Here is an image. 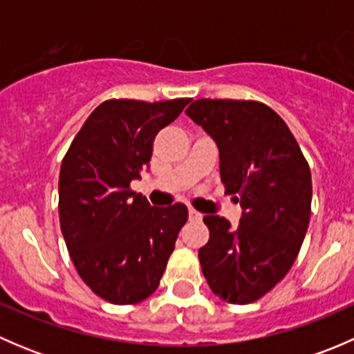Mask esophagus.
<instances>
[{
  "mask_svg": "<svg viewBox=\"0 0 354 354\" xmlns=\"http://www.w3.org/2000/svg\"><path fill=\"white\" fill-rule=\"evenodd\" d=\"M188 216H190V221H202V214L198 212V210H195V209H190L188 210Z\"/></svg>",
  "mask_w": 354,
  "mask_h": 354,
  "instance_id": "obj_1",
  "label": "esophagus"
}]
</instances>
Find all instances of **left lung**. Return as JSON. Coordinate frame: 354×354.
<instances>
[{"label": "left lung", "mask_w": 354, "mask_h": 354, "mask_svg": "<svg viewBox=\"0 0 354 354\" xmlns=\"http://www.w3.org/2000/svg\"><path fill=\"white\" fill-rule=\"evenodd\" d=\"M216 140L221 181L243 209L231 227L205 216L200 266L214 295L233 305L262 298L289 272L312 212V174L283 118L259 101L198 99L185 111Z\"/></svg>", "instance_id": "8db88e82"}]
</instances>
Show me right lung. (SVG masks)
I'll return each mask as SVG.
<instances>
[{"label":"right lung","instance_id":"obj_1","mask_svg":"<svg viewBox=\"0 0 354 354\" xmlns=\"http://www.w3.org/2000/svg\"><path fill=\"white\" fill-rule=\"evenodd\" d=\"M192 99H109L92 111L63 157L59 224L78 276L113 305L156 291L188 219L183 203L151 207L130 188L152 157L154 138Z\"/></svg>","mask_w":354,"mask_h":354}]
</instances>
